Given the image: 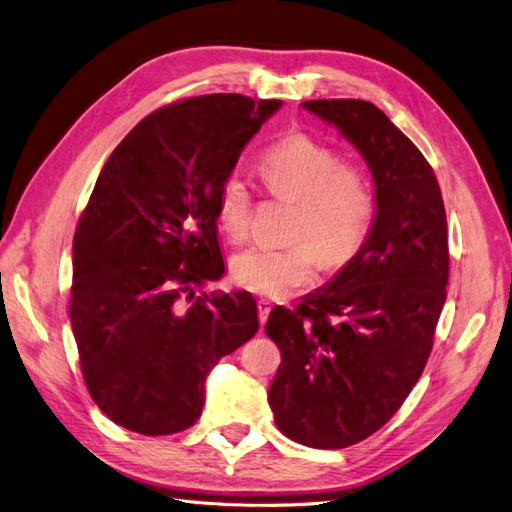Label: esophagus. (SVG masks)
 <instances>
[{
	"label": "esophagus",
	"instance_id": "esophagus-1",
	"mask_svg": "<svg viewBox=\"0 0 512 512\" xmlns=\"http://www.w3.org/2000/svg\"><path fill=\"white\" fill-rule=\"evenodd\" d=\"M271 314V303L267 299H260L258 301V318H260V324H265L267 318Z\"/></svg>",
	"mask_w": 512,
	"mask_h": 512
}]
</instances>
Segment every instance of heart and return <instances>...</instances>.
<instances>
[{"label": "heart", "mask_w": 512, "mask_h": 512, "mask_svg": "<svg viewBox=\"0 0 512 512\" xmlns=\"http://www.w3.org/2000/svg\"><path fill=\"white\" fill-rule=\"evenodd\" d=\"M275 198L294 203L288 247H250L232 258L230 273L241 288L282 299L312 284L320 267H342L361 250L376 211L374 185L356 162L305 132L271 145L258 162ZM252 194L230 173L215 194V218L230 241H243L252 224Z\"/></svg>", "instance_id": "b5f03b06"}]
</instances>
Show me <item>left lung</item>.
Instances as JSON below:
<instances>
[{"mask_svg":"<svg viewBox=\"0 0 512 512\" xmlns=\"http://www.w3.org/2000/svg\"><path fill=\"white\" fill-rule=\"evenodd\" d=\"M361 151L376 185L369 237L301 305H277L267 335L282 352L269 389L275 425L312 448L376 433L421 378L446 301L448 228L433 168L365 100H307Z\"/></svg>","mask_w":512,"mask_h":512,"instance_id":"left-lung-1","label":"left lung"}]
</instances>
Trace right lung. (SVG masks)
I'll list each match as a JSON object with an SVG mask.
<instances>
[{
  "label": "right lung",
  "instance_id": "add662e5",
  "mask_svg": "<svg viewBox=\"0 0 512 512\" xmlns=\"http://www.w3.org/2000/svg\"><path fill=\"white\" fill-rule=\"evenodd\" d=\"M280 106L239 94L168 104L106 160L74 232L70 322L87 391L113 423L143 436L192 427L213 365L256 335L250 292L196 288L224 275L220 183Z\"/></svg>",
  "mask_w": 512,
  "mask_h": 512
}]
</instances>
